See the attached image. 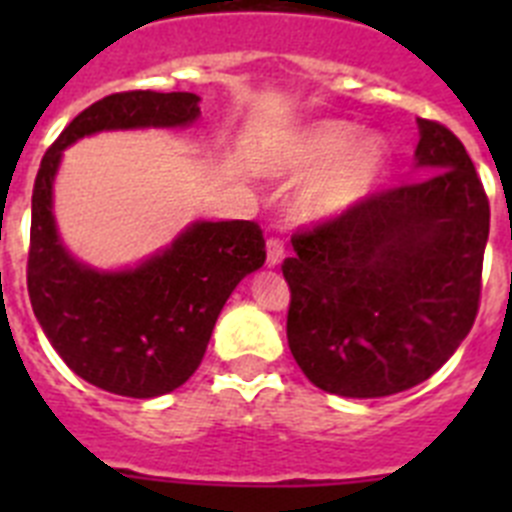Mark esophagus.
I'll list each match as a JSON object with an SVG mask.
<instances>
[{
    "mask_svg": "<svg viewBox=\"0 0 512 512\" xmlns=\"http://www.w3.org/2000/svg\"><path fill=\"white\" fill-rule=\"evenodd\" d=\"M284 243L279 241V238H269V243H266V266L269 269H274V266H279L284 261Z\"/></svg>",
    "mask_w": 512,
    "mask_h": 512,
    "instance_id": "obj_1",
    "label": "esophagus"
}]
</instances>
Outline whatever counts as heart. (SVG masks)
<instances>
[{
    "mask_svg": "<svg viewBox=\"0 0 512 512\" xmlns=\"http://www.w3.org/2000/svg\"><path fill=\"white\" fill-rule=\"evenodd\" d=\"M390 146L379 133H361L348 120L307 122L289 135L271 161V174L284 182H310L295 200L302 223H325L364 202L382 182Z\"/></svg>",
    "mask_w": 512,
    "mask_h": 512,
    "instance_id": "obj_1",
    "label": "heart"
}]
</instances>
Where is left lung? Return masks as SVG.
Returning a JSON list of instances; mask_svg holds the SVG:
<instances>
[{"label":"left lung","instance_id":"obj_1","mask_svg":"<svg viewBox=\"0 0 512 512\" xmlns=\"http://www.w3.org/2000/svg\"><path fill=\"white\" fill-rule=\"evenodd\" d=\"M415 182L292 235L289 351L315 387L387 397L425 382L472 330L490 202L461 140L418 120Z\"/></svg>","mask_w":512,"mask_h":512}]
</instances>
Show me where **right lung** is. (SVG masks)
I'll list each match as a JSON object with an SVG mask.
<instances>
[{
  "label": "right lung",
  "mask_w": 512,
  "mask_h": 512,
  "mask_svg": "<svg viewBox=\"0 0 512 512\" xmlns=\"http://www.w3.org/2000/svg\"><path fill=\"white\" fill-rule=\"evenodd\" d=\"M197 117L192 92L110 94L69 122L35 176L27 253L35 318L71 372L112 395L148 400L192 377L233 289L264 266V235L251 220H197L138 266L94 269L63 246L53 182L63 151L87 135L189 128Z\"/></svg>",
  "instance_id": "1"
}]
</instances>
